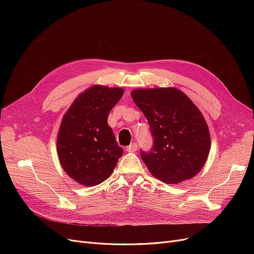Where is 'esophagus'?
<instances>
[{
	"label": "esophagus",
	"instance_id": "1",
	"mask_svg": "<svg viewBox=\"0 0 254 254\" xmlns=\"http://www.w3.org/2000/svg\"><path fill=\"white\" fill-rule=\"evenodd\" d=\"M138 149V144L137 143H131L130 145H128L127 147L126 148V150L127 152H135Z\"/></svg>",
	"mask_w": 254,
	"mask_h": 254
}]
</instances>
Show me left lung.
<instances>
[{"instance_id":"obj_1","label":"left lung","mask_w":254,"mask_h":254,"mask_svg":"<svg viewBox=\"0 0 254 254\" xmlns=\"http://www.w3.org/2000/svg\"><path fill=\"white\" fill-rule=\"evenodd\" d=\"M131 98L153 137L151 150H141L149 172L168 184L194 177L205 165L211 145L207 123L197 107L175 87L135 89Z\"/></svg>"}]
</instances>
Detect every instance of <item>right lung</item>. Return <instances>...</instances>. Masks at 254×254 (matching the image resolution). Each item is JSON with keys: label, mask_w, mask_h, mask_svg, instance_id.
Returning <instances> with one entry per match:
<instances>
[{"label": "right lung", "mask_w": 254, "mask_h": 254, "mask_svg": "<svg viewBox=\"0 0 254 254\" xmlns=\"http://www.w3.org/2000/svg\"><path fill=\"white\" fill-rule=\"evenodd\" d=\"M124 89L93 85L75 99L65 112L57 140L60 163L73 180L95 186L112 174L124 150L107 118Z\"/></svg>", "instance_id": "right-lung-1"}]
</instances>
